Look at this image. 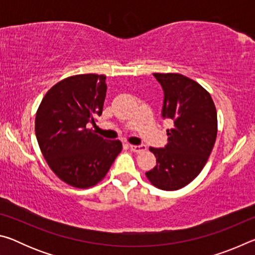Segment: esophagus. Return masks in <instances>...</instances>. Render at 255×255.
Here are the masks:
<instances>
[{
	"instance_id": "obj_1",
	"label": "esophagus",
	"mask_w": 255,
	"mask_h": 255,
	"mask_svg": "<svg viewBox=\"0 0 255 255\" xmlns=\"http://www.w3.org/2000/svg\"><path fill=\"white\" fill-rule=\"evenodd\" d=\"M129 147L135 153H140L146 150V146L145 145H129Z\"/></svg>"
}]
</instances>
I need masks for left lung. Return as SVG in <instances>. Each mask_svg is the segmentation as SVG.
<instances>
[{
	"instance_id": "obj_1",
	"label": "left lung",
	"mask_w": 255,
	"mask_h": 255,
	"mask_svg": "<svg viewBox=\"0 0 255 255\" xmlns=\"http://www.w3.org/2000/svg\"><path fill=\"white\" fill-rule=\"evenodd\" d=\"M164 91L162 117L173 120L164 148L149 147L156 166L146 172L154 187L173 191L197 178L214 148L217 111L208 91L178 73H154Z\"/></svg>"
}]
</instances>
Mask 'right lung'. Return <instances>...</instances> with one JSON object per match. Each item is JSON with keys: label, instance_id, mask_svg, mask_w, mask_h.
<instances>
[{"label": "right lung", "instance_id": "right-lung-1", "mask_svg": "<svg viewBox=\"0 0 255 255\" xmlns=\"http://www.w3.org/2000/svg\"><path fill=\"white\" fill-rule=\"evenodd\" d=\"M107 92L106 76L80 74L55 84L42 99L34 130L42 155L54 173L79 189L105 178L122 152L120 140H107L88 124L101 116Z\"/></svg>", "mask_w": 255, "mask_h": 255}]
</instances>
